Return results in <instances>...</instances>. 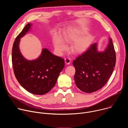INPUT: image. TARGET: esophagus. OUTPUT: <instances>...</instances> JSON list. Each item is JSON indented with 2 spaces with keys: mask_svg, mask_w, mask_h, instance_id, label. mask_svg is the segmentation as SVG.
<instances>
[{
  "mask_svg": "<svg viewBox=\"0 0 128 128\" xmlns=\"http://www.w3.org/2000/svg\"><path fill=\"white\" fill-rule=\"evenodd\" d=\"M70 62H71V59L69 58H66L65 59V63L67 64V65H68L70 63Z\"/></svg>",
  "mask_w": 128,
  "mask_h": 128,
  "instance_id": "obj_1",
  "label": "esophagus"
}]
</instances>
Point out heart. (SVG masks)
I'll use <instances>...</instances> for the list:
<instances>
[{
    "label": "heart",
    "instance_id": "b5f03b06",
    "mask_svg": "<svg viewBox=\"0 0 128 128\" xmlns=\"http://www.w3.org/2000/svg\"><path fill=\"white\" fill-rule=\"evenodd\" d=\"M88 30L84 27H79L69 29L63 33L62 38L56 35L54 39V46L59 52L64 51L66 45L64 42H74L71 46V50L75 53L80 54L85 52L90 46L93 40V36L87 34Z\"/></svg>",
    "mask_w": 128,
    "mask_h": 128
}]
</instances>
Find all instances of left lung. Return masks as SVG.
I'll return each mask as SVG.
<instances>
[{"mask_svg": "<svg viewBox=\"0 0 128 128\" xmlns=\"http://www.w3.org/2000/svg\"><path fill=\"white\" fill-rule=\"evenodd\" d=\"M116 55L112 38L103 51L98 50V42L91 46L73 62L76 68L77 87L86 93L102 88L111 76L116 65Z\"/></svg>", "mask_w": 128, "mask_h": 128, "instance_id": "1", "label": "left lung"}]
</instances>
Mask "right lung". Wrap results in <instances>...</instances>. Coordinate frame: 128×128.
Returning <instances> with one entry per match:
<instances>
[{
	"mask_svg": "<svg viewBox=\"0 0 128 128\" xmlns=\"http://www.w3.org/2000/svg\"><path fill=\"white\" fill-rule=\"evenodd\" d=\"M32 25L27 24L16 38L12 46V63L15 76L20 84L33 94L42 95L55 86L64 67V60L46 48L34 60H28L22 55L19 47L21 38L31 30Z\"/></svg>",
	"mask_w": 128,
	"mask_h": 128,
	"instance_id": "right-lung-1",
	"label": "right lung"
}]
</instances>
